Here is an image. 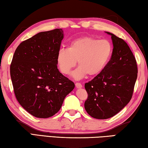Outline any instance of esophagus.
Masks as SVG:
<instances>
[{
  "label": "esophagus",
  "instance_id": "obj_1",
  "mask_svg": "<svg viewBox=\"0 0 148 148\" xmlns=\"http://www.w3.org/2000/svg\"><path fill=\"white\" fill-rule=\"evenodd\" d=\"M75 86L77 88H81L82 87V85L81 83H79V82H76Z\"/></svg>",
  "mask_w": 148,
  "mask_h": 148
}]
</instances>
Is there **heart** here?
<instances>
[{
    "label": "heart",
    "instance_id": "b5f03b06",
    "mask_svg": "<svg viewBox=\"0 0 148 148\" xmlns=\"http://www.w3.org/2000/svg\"><path fill=\"white\" fill-rule=\"evenodd\" d=\"M112 51L109 41L86 36L73 41L67 49H60L57 53L56 62L62 73L68 75L78 61L79 67L71 75L79 80L87 75L93 77L101 73L109 62Z\"/></svg>",
    "mask_w": 148,
    "mask_h": 148
}]
</instances>
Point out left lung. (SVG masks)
I'll list each match as a JSON object with an SVG mask.
<instances>
[{"label": "left lung", "instance_id": "1", "mask_svg": "<svg viewBox=\"0 0 148 148\" xmlns=\"http://www.w3.org/2000/svg\"><path fill=\"white\" fill-rule=\"evenodd\" d=\"M113 51L110 61L101 73L85 84L88 98L87 113L96 119H108L128 104L137 79L136 61L125 41L112 33Z\"/></svg>", "mask_w": 148, "mask_h": 148}]
</instances>
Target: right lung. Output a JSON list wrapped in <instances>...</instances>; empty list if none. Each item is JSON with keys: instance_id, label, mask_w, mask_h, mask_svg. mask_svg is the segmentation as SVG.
Here are the masks:
<instances>
[{"instance_id": "obj_1", "label": "right lung", "mask_w": 148, "mask_h": 148, "mask_svg": "<svg viewBox=\"0 0 148 148\" xmlns=\"http://www.w3.org/2000/svg\"><path fill=\"white\" fill-rule=\"evenodd\" d=\"M63 38L62 28L39 32L21 43L13 56L10 75L15 97L36 118H47L58 112L75 88L57 67Z\"/></svg>"}]
</instances>
